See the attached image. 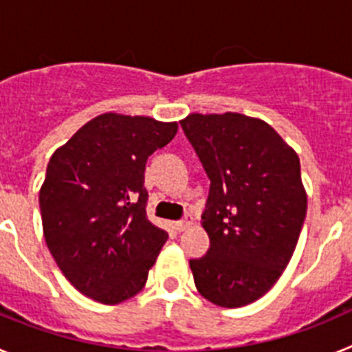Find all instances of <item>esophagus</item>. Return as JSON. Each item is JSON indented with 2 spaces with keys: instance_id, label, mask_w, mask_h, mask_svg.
I'll return each mask as SVG.
<instances>
[{
  "instance_id": "34e87169",
  "label": "esophagus",
  "mask_w": 352,
  "mask_h": 352,
  "mask_svg": "<svg viewBox=\"0 0 352 352\" xmlns=\"http://www.w3.org/2000/svg\"><path fill=\"white\" fill-rule=\"evenodd\" d=\"M190 226H192L190 219H183V220H179V222L174 223V229H176L178 232H183V231H186V229H188Z\"/></svg>"
}]
</instances>
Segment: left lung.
<instances>
[{
	"instance_id": "1",
	"label": "left lung",
	"mask_w": 352,
	"mask_h": 352,
	"mask_svg": "<svg viewBox=\"0 0 352 352\" xmlns=\"http://www.w3.org/2000/svg\"><path fill=\"white\" fill-rule=\"evenodd\" d=\"M182 129L210 178V248L190 259L195 287L211 303L243 307L273 287L296 248L307 214L300 158L243 114H190Z\"/></svg>"
}]
</instances>
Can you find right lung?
Masks as SVG:
<instances>
[{
	"label": "right lung",
	"mask_w": 352,
	"mask_h": 352,
	"mask_svg": "<svg viewBox=\"0 0 352 352\" xmlns=\"http://www.w3.org/2000/svg\"><path fill=\"white\" fill-rule=\"evenodd\" d=\"M176 132V123L107 113L49 160L38 197L43 236L84 296L114 305L144 287L167 239L146 214V162Z\"/></svg>",
	"instance_id": "1"
}]
</instances>
